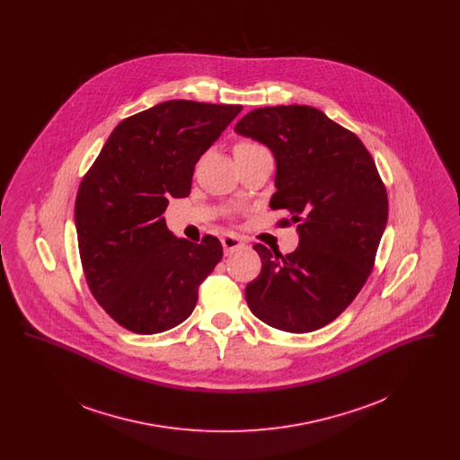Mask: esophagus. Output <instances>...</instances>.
<instances>
[{
    "mask_svg": "<svg viewBox=\"0 0 460 460\" xmlns=\"http://www.w3.org/2000/svg\"><path fill=\"white\" fill-rule=\"evenodd\" d=\"M222 246H224V253L229 255V253H233V252H236V250L244 248V243H243L238 236H234V234H226V236L222 238Z\"/></svg>",
    "mask_w": 460,
    "mask_h": 460,
    "instance_id": "34e87169",
    "label": "esophagus"
}]
</instances>
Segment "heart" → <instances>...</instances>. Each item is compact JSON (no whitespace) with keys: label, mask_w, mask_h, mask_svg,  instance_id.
Returning <instances> with one entry per match:
<instances>
[{"label":"heart","mask_w":460,"mask_h":460,"mask_svg":"<svg viewBox=\"0 0 460 460\" xmlns=\"http://www.w3.org/2000/svg\"><path fill=\"white\" fill-rule=\"evenodd\" d=\"M257 150H262V146L257 145V143H252V141H240L234 146V155L252 154V152H257Z\"/></svg>","instance_id":"obj_1"}]
</instances>
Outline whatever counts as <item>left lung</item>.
<instances>
[{
  "mask_svg": "<svg viewBox=\"0 0 460 460\" xmlns=\"http://www.w3.org/2000/svg\"><path fill=\"white\" fill-rule=\"evenodd\" d=\"M276 158L270 208L298 224V248L263 244L262 270L244 289L252 314L272 328L310 332L334 321L371 274L388 222V197L362 141L308 105L252 110L234 126Z\"/></svg>",
  "mask_w": 460,
  "mask_h": 460,
  "instance_id": "8db88e82",
  "label": "left lung"
}]
</instances>
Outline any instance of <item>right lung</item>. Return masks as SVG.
Segmentation results:
<instances>
[{
	"label": "right lung",
	"instance_id": "obj_1",
	"mask_svg": "<svg viewBox=\"0 0 460 460\" xmlns=\"http://www.w3.org/2000/svg\"><path fill=\"white\" fill-rule=\"evenodd\" d=\"M241 105L171 100L124 119L75 198V229L89 289L110 317L137 334L186 321L198 286L222 259L214 236L175 238L162 214L184 198L199 156Z\"/></svg>",
	"mask_w": 460,
	"mask_h": 460
}]
</instances>
